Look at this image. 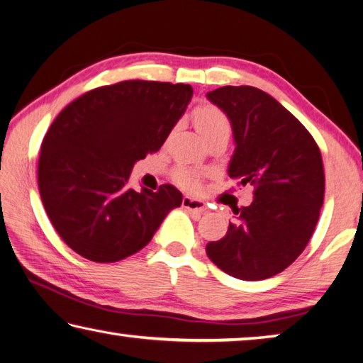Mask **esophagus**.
Segmentation results:
<instances>
[{
    "label": "esophagus",
    "instance_id": "1",
    "mask_svg": "<svg viewBox=\"0 0 363 363\" xmlns=\"http://www.w3.org/2000/svg\"><path fill=\"white\" fill-rule=\"evenodd\" d=\"M182 206L189 211H194V212H198V214H203V212L208 211V208H206V204L200 200H195V198H190V196H184L182 198Z\"/></svg>",
    "mask_w": 363,
    "mask_h": 363
}]
</instances>
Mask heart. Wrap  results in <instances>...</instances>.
<instances>
[{"mask_svg": "<svg viewBox=\"0 0 363 363\" xmlns=\"http://www.w3.org/2000/svg\"><path fill=\"white\" fill-rule=\"evenodd\" d=\"M194 123L196 130L200 132L204 140H208L214 135L218 133H226L230 135L231 132V124L228 116L225 113L217 108L214 105H200L194 110ZM174 181L179 184L181 187L187 189L190 191H198L201 189V177L198 173L191 172L187 168H177L174 169Z\"/></svg>", "mask_w": 363, "mask_h": 363, "instance_id": "heart-1", "label": "heart"}]
</instances>
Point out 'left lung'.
<instances>
[{
    "label": "left lung",
    "instance_id": "left-lung-1",
    "mask_svg": "<svg viewBox=\"0 0 363 363\" xmlns=\"http://www.w3.org/2000/svg\"><path fill=\"white\" fill-rule=\"evenodd\" d=\"M208 99L230 118L236 149L228 173L253 187L250 206L206 245L216 266L240 280L285 271L307 247L324 201L321 151L311 133L272 96L253 86H223Z\"/></svg>",
    "mask_w": 363,
    "mask_h": 363
}]
</instances>
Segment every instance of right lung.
<instances>
[{
    "label": "right lung",
    "mask_w": 363,
    "mask_h": 363,
    "mask_svg": "<svg viewBox=\"0 0 363 363\" xmlns=\"http://www.w3.org/2000/svg\"><path fill=\"white\" fill-rule=\"evenodd\" d=\"M194 96L190 84L127 80L84 92L40 146L38 184L61 239L83 258L116 262L149 244L182 203L169 184L129 187L133 163L157 152Z\"/></svg>",
    "instance_id": "right-lung-1"
}]
</instances>
